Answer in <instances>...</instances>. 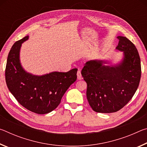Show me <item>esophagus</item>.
Wrapping results in <instances>:
<instances>
[{"label":"esophagus","mask_w":147,"mask_h":147,"mask_svg":"<svg viewBox=\"0 0 147 147\" xmlns=\"http://www.w3.org/2000/svg\"><path fill=\"white\" fill-rule=\"evenodd\" d=\"M77 78L78 80L82 79V74H81L80 71H78V72H77Z\"/></svg>","instance_id":"esophagus-1"}]
</instances>
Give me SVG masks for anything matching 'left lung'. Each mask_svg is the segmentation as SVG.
Listing matches in <instances>:
<instances>
[{
    "label": "left lung",
    "mask_w": 147,
    "mask_h": 147,
    "mask_svg": "<svg viewBox=\"0 0 147 147\" xmlns=\"http://www.w3.org/2000/svg\"><path fill=\"white\" fill-rule=\"evenodd\" d=\"M116 49L124 52V59L117 66L104 65L103 61L86 63L82 76L87 83L86 96L93 110L113 113L127 104L139 86L141 75V60L132 42L118 36Z\"/></svg>",
    "instance_id": "left-lung-1"
}]
</instances>
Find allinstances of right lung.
<instances>
[{"label": "right lung", "instance_id": "add662e5", "mask_svg": "<svg viewBox=\"0 0 147 147\" xmlns=\"http://www.w3.org/2000/svg\"><path fill=\"white\" fill-rule=\"evenodd\" d=\"M26 36L16 41L8 54L5 78L9 91L24 108L32 112L45 114L55 109L62 96L76 80L77 69L66 73L53 72L43 76H34L24 71L19 61L21 44Z\"/></svg>", "mask_w": 147, "mask_h": 147}]
</instances>
